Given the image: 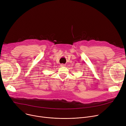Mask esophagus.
Segmentation results:
<instances>
[{
  "mask_svg": "<svg viewBox=\"0 0 126 126\" xmlns=\"http://www.w3.org/2000/svg\"><path fill=\"white\" fill-rule=\"evenodd\" d=\"M65 64H61V66H62V67H65Z\"/></svg>",
  "mask_w": 126,
  "mask_h": 126,
  "instance_id": "esophagus-1",
  "label": "esophagus"
}]
</instances>
